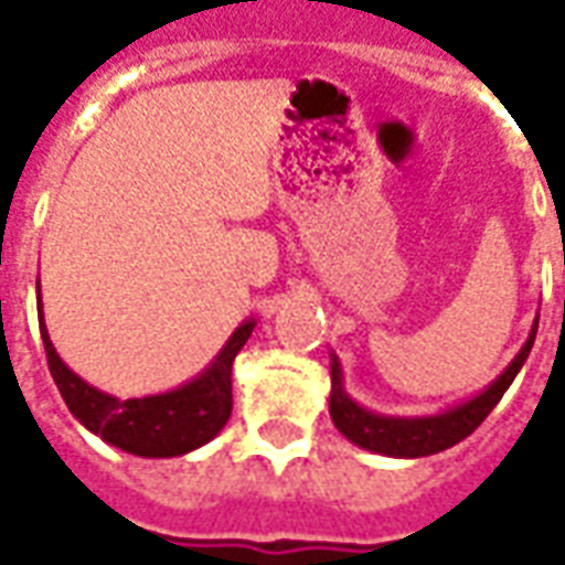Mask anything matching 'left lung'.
Listing matches in <instances>:
<instances>
[{"mask_svg": "<svg viewBox=\"0 0 565 565\" xmlns=\"http://www.w3.org/2000/svg\"><path fill=\"white\" fill-rule=\"evenodd\" d=\"M535 330H539V318H535L533 330L526 335V342L518 351V356L511 360L505 372L497 381H490L484 391L472 396V399H462L454 408H445L438 415H424V417H393V415H379V412H369L360 403H354L348 391H344V375L339 356L330 354V375H332V393H330V417L335 429L342 433L348 441H354L356 448L375 450L384 457H405V460H415V457H429L438 450L454 448L457 441L466 436H472L475 429L481 426L497 403L502 399V393L509 391L511 381L518 379V372L526 363V356L533 351Z\"/></svg>", "mask_w": 565, "mask_h": 565, "instance_id": "left-lung-1", "label": "left lung"}]
</instances>
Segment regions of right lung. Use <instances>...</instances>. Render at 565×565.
<instances>
[{"instance_id":"obj_1","label":"right lung","mask_w":565,"mask_h":565,"mask_svg":"<svg viewBox=\"0 0 565 565\" xmlns=\"http://www.w3.org/2000/svg\"><path fill=\"white\" fill-rule=\"evenodd\" d=\"M35 290H39V281H35ZM39 306H42V296H39ZM257 320H245L230 335V342L223 344L221 354L214 356L196 379L181 387L157 393V396H141V399H117V396L96 391L60 360L44 327V315H39L47 369L60 387V396L66 399L68 412L108 445L136 457H153V460L181 457V454L202 448L226 426L233 412V360L245 348Z\"/></svg>"}]
</instances>
